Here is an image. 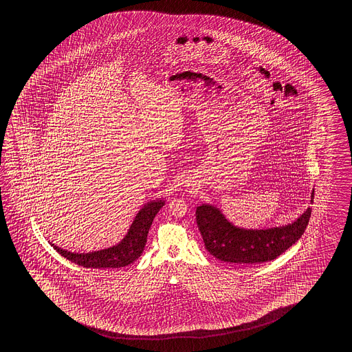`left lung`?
Masks as SVG:
<instances>
[{
    "mask_svg": "<svg viewBox=\"0 0 352 352\" xmlns=\"http://www.w3.org/2000/svg\"><path fill=\"white\" fill-rule=\"evenodd\" d=\"M310 203H314V189ZM195 215L206 249L214 258L232 264H260L276 259L302 236L311 208L290 224L265 229L234 226L212 204L198 206Z\"/></svg>",
    "mask_w": 352,
    "mask_h": 352,
    "instance_id": "left-lung-1",
    "label": "left lung"
}]
</instances>
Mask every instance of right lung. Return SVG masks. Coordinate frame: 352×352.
Returning <instances> with one entry per match:
<instances>
[{"label": "right lung", "mask_w": 352, "mask_h": 352, "mask_svg": "<svg viewBox=\"0 0 352 352\" xmlns=\"http://www.w3.org/2000/svg\"><path fill=\"white\" fill-rule=\"evenodd\" d=\"M166 204L164 199H155L148 201L137 212L135 218L129 226L126 236L118 244L100 249L96 252H72L60 249L52 243L54 250L60 252L63 258L72 261L77 265L96 269H108V267H123L132 264L133 261L140 258L146 246L148 232L152 226L153 219L155 218L160 208Z\"/></svg>", "instance_id": "right-lung-1"}]
</instances>
